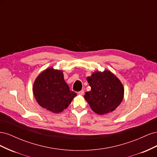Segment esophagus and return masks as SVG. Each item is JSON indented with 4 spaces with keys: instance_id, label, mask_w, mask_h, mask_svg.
Here are the masks:
<instances>
[{
    "instance_id": "obj_1",
    "label": "esophagus",
    "mask_w": 157,
    "mask_h": 157,
    "mask_svg": "<svg viewBox=\"0 0 157 157\" xmlns=\"http://www.w3.org/2000/svg\"><path fill=\"white\" fill-rule=\"evenodd\" d=\"M84 90H81V91H80V92H78V94L79 95H81V96H82V95L84 94Z\"/></svg>"
}]
</instances>
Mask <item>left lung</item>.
<instances>
[{"label":"left lung","instance_id":"left-lung-1","mask_svg":"<svg viewBox=\"0 0 157 157\" xmlns=\"http://www.w3.org/2000/svg\"><path fill=\"white\" fill-rule=\"evenodd\" d=\"M91 90L84 96L92 110L104 115L115 110L124 97V87L120 80L109 71L94 73L87 78Z\"/></svg>","mask_w":157,"mask_h":157}]
</instances>
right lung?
Listing matches in <instances>:
<instances>
[{"label": "right lung", "instance_id": "obj_1", "mask_svg": "<svg viewBox=\"0 0 157 157\" xmlns=\"http://www.w3.org/2000/svg\"><path fill=\"white\" fill-rule=\"evenodd\" d=\"M33 90L38 103L54 113L67 108L77 95L70 90L62 71L53 68L47 69L38 76Z\"/></svg>", "mask_w": 157, "mask_h": 157}]
</instances>
